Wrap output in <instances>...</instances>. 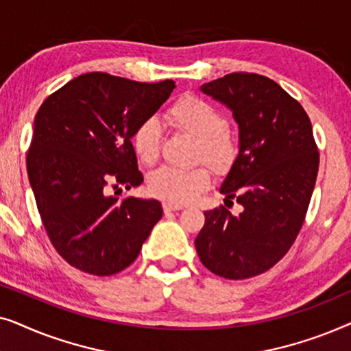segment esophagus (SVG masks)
<instances>
[{
  "mask_svg": "<svg viewBox=\"0 0 351 351\" xmlns=\"http://www.w3.org/2000/svg\"><path fill=\"white\" fill-rule=\"evenodd\" d=\"M185 204H176V203H162V209H165V213H174V210H180L184 209Z\"/></svg>",
  "mask_w": 351,
  "mask_h": 351,
  "instance_id": "esophagus-1",
  "label": "esophagus"
}]
</instances>
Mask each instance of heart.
Here are the masks:
<instances>
[{
  "mask_svg": "<svg viewBox=\"0 0 351 351\" xmlns=\"http://www.w3.org/2000/svg\"><path fill=\"white\" fill-rule=\"evenodd\" d=\"M167 119L179 131L198 141L196 156L214 171H228L237 161L238 145L228 134V119L208 100L185 95L177 100L167 112ZM161 129L156 118H147L137 124L132 132V148L138 161L153 165L160 152ZM209 171L203 166L191 169L162 166L148 177V191L167 203L182 204L195 199L208 189Z\"/></svg>",
  "mask_w": 351,
  "mask_h": 351,
  "instance_id": "heart-1",
  "label": "heart"
}]
</instances>
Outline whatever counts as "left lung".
I'll return each mask as SVG.
<instances>
[{
    "label": "left lung",
    "instance_id": "obj_1",
    "mask_svg": "<svg viewBox=\"0 0 351 351\" xmlns=\"http://www.w3.org/2000/svg\"><path fill=\"white\" fill-rule=\"evenodd\" d=\"M201 93L238 123L239 152L220 193L243 210H206L196 252L215 275L244 280L270 270L295 241L318 176V147L302 105L267 76L230 73Z\"/></svg>",
    "mask_w": 351,
    "mask_h": 351
}]
</instances>
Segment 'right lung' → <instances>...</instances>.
I'll return each instance as SVG.
<instances>
[{
    "mask_svg": "<svg viewBox=\"0 0 351 351\" xmlns=\"http://www.w3.org/2000/svg\"><path fill=\"white\" fill-rule=\"evenodd\" d=\"M174 88L172 80L148 84L94 71L69 81L38 110L28 180L47 237L71 267L97 276L124 270L162 217L160 201L107 191L143 182L132 132Z\"/></svg>",
    "mask_w": 351,
    "mask_h": 351,
    "instance_id": "1",
    "label": "right lung"
}]
</instances>
